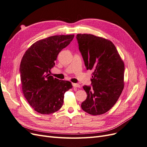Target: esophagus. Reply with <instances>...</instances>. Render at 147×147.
<instances>
[{"mask_svg": "<svg viewBox=\"0 0 147 147\" xmlns=\"http://www.w3.org/2000/svg\"><path fill=\"white\" fill-rule=\"evenodd\" d=\"M73 86L74 87H76V88H80V86L79 84H74V83H73Z\"/></svg>", "mask_w": 147, "mask_h": 147, "instance_id": "obj_1", "label": "esophagus"}]
</instances>
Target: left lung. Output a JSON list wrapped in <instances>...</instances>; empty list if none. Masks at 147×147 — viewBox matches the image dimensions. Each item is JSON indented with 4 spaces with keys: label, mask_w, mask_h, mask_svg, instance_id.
<instances>
[{
    "label": "left lung",
    "mask_w": 147,
    "mask_h": 147,
    "mask_svg": "<svg viewBox=\"0 0 147 147\" xmlns=\"http://www.w3.org/2000/svg\"><path fill=\"white\" fill-rule=\"evenodd\" d=\"M79 49L87 69L93 70L92 87L84 86L87 97L82 110L103 114L114 106L124 88L125 65L110 40L92 34H78Z\"/></svg>",
    "instance_id": "8db88e82"
}]
</instances>
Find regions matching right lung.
Instances as JSON below:
<instances>
[{"label": "right lung", "mask_w": 147, "mask_h": 147, "mask_svg": "<svg viewBox=\"0 0 147 147\" xmlns=\"http://www.w3.org/2000/svg\"><path fill=\"white\" fill-rule=\"evenodd\" d=\"M74 35H54L37 41L23 55L20 76L24 96L41 114H50L61 107L64 94L71 82L50 76L60 52L74 38Z\"/></svg>", "instance_id": "1"}]
</instances>
